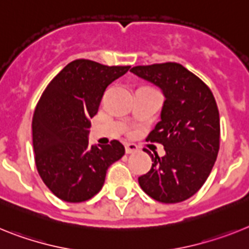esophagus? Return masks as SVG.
Instances as JSON below:
<instances>
[{"mask_svg": "<svg viewBox=\"0 0 249 249\" xmlns=\"http://www.w3.org/2000/svg\"><path fill=\"white\" fill-rule=\"evenodd\" d=\"M138 151V146L135 144H126L125 145V153L126 154H131V153H135Z\"/></svg>", "mask_w": 249, "mask_h": 249, "instance_id": "1", "label": "esophagus"}]
</instances>
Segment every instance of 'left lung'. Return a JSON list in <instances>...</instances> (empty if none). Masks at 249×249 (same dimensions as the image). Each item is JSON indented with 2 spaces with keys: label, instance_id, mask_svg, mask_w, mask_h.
<instances>
[{
  "label": "left lung",
  "instance_id": "obj_1",
  "mask_svg": "<svg viewBox=\"0 0 249 249\" xmlns=\"http://www.w3.org/2000/svg\"><path fill=\"white\" fill-rule=\"evenodd\" d=\"M131 72L165 96L160 122L146 142L163 144L165 155L150 154L151 169L139 177L142 189L161 203H179L198 192L219 150V111L211 89L177 62L135 66Z\"/></svg>",
  "mask_w": 249,
  "mask_h": 249
}]
</instances>
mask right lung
Wrapping results in <instances>:
<instances>
[{
    "label": "right lung",
    "mask_w": 249,
    "mask_h": 249,
    "mask_svg": "<svg viewBox=\"0 0 249 249\" xmlns=\"http://www.w3.org/2000/svg\"><path fill=\"white\" fill-rule=\"evenodd\" d=\"M129 69L75 60L41 95L32 118L35 163L46 187L60 199L80 203L92 198L103 188L107 168L125 154L118 140L90 145L88 135L105 89Z\"/></svg>",
    "instance_id": "1"
}]
</instances>
